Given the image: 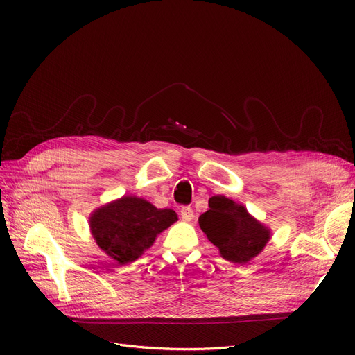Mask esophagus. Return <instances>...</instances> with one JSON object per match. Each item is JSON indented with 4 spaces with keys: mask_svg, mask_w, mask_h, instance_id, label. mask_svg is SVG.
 <instances>
[{
    "mask_svg": "<svg viewBox=\"0 0 355 355\" xmlns=\"http://www.w3.org/2000/svg\"><path fill=\"white\" fill-rule=\"evenodd\" d=\"M180 216H181V218H182V220H185V221H190V220H193V217H194V211H193V209H191V207L185 206V207H181V210H180Z\"/></svg>",
    "mask_w": 355,
    "mask_h": 355,
    "instance_id": "esophagus-1",
    "label": "esophagus"
}]
</instances>
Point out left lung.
Listing matches in <instances>:
<instances>
[{"instance_id": "8db88e82", "label": "left lung", "mask_w": 355, "mask_h": 355, "mask_svg": "<svg viewBox=\"0 0 355 355\" xmlns=\"http://www.w3.org/2000/svg\"><path fill=\"white\" fill-rule=\"evenodd\" d=\"M209 207L198 218L200 227L226 260L245 265L263 250L270 230L243 206L225 196H214Z\"/></svg>"}]
</instances>
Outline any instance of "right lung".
<instances>
[{
  "label": "right lung",
  "instance_id": "1",
  "mask_svg": "<svg viewBox=\"0 0 355 355\" xmlns=\"http://www.w3.org/2000/svg\"><path fill=\"white\" fill-rule=\"evenodd\" d=\"M177 220L174 210H159L144 198L125 196L93 211L89 223L98 246L126 265L151 248L157 236Z\"/></svg>",
  "mask_w": 355,
  "mask_h": 355
}]
</instances>
